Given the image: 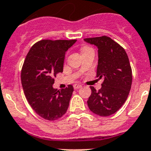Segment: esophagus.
Here are the masks:
<instances>
[{"instance_id":"esophagus-1","label":"esophagus","mask_w":151,"mask_h":151,"mask_svg":"<svg viewBox=\"0 0 151 151\" xmlns=\"http://www.w3.org/2000/svg\"><path fill=\"white\" fill-rule=\"evenodd\" d=\"M81 86H82V85L79 84V83H75V84H74V88L75 89V90L81 88Z\"/></svg>"}]
</instances>
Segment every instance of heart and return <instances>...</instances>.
<instances>
[{
	"instance_id": "1",
	"label": "heart",
	"mask_w": 151,
	"mask_h": 151,
	"mask_svg": "<svg viewBox=\"0 0 151 151\" xmlns=\"http://www.w3.org/2000/svg\"><path fill=\"white\" fill-rule=\"evenodd\" d=\"M87 49H90V48H88V47H84V48H82V52H83V51L87 50Z\"/></svg>"
}]
</instances>
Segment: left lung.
Here are the masks:
<instances>
[{
	"instance_id": "1",
	"label": "left lung",
	"mask_w": 151,
	"mask_h": 151,
	"mask_svg": "<svg viewBox=\"0 0 151 151\" xmlns=\"http://www.w3.org/2000/svg\"><path fill=\"white\" fill-rule=\"evenodd\" d=\"M98 48L96 77L103 79L98 91L90 86L87 105L91 112L100 116L115 113L126 101L132 83V72L126 52L107 36L84 39Z\"/></svg>"
}]
</instances>
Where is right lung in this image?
I'll list each match as a JSON object with an SVG mask.
<instances>
[{
	"instance_id": "right-lung-1",
	"label": "right lung",
	"mask_w": 151,
	"mask_h": 151,
	"mask_svg": "<svg viewBox=\"0 0 151 151\" xmlns=\"http://www.w3.org/2000/svg\"><path fill=\"white\" fill-rule=\"evenodd\" d=\"M77 42L41 40L29 51L21 71L24 94L32 109L46 120H56L66 113L74 91L72 85L58 90L53 84L63 72L65 53Z\"/></svg>"
}]
</instances>
